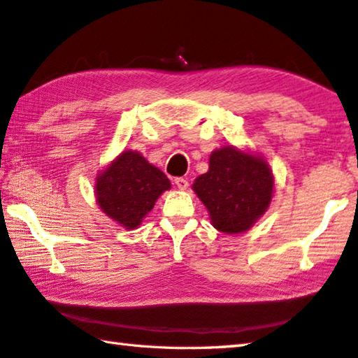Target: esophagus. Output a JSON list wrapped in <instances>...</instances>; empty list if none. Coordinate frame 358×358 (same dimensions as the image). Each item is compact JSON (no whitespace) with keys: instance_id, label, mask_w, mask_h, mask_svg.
Wrapping results in <instances>:
<instances>
[{"instance_id":"obj_1","label":"esophagus","mask_w":358,"mask_h":358,"mask_svg":"<svg viewBox=\"0 0 358 358\" xmlns=\"http://www.w3.org/2000/svg\"><path fill=\"white\" fill-rule=\"evenodd\" d=\"M174 184H176V187H178V189L185 190L187 187H189V180H187L185 178H176Z\"/></svg>"}]
</instances>
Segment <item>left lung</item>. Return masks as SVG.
Listing matches in <instances>:
<instances>
[{
	"instance_id": "left-lung-1",
	"label": "left lung",
	"mask_w": 358,
	"mask_h": 358,
	"mask_svg": "<svg viewBox=\"0 0 358 358\" xmlns=\"http://www.w3.org/2000/svg\"><path fill=\"white\" fill-rule=\"evenodd\" d=\"M193 190L218 231L239 234L250 229L268 208L273 178L261 157L227 146L212 152L209 171L196 178Z\"/></svg>"
}]
</instances>
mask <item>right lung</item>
Segmentation results:
<instances>
[{
    "label": "right lung",
    "instance_id": "1",
    "mask_svg": "<svg viewBox=\"0 0 358 358\" xmlns=\"http://www.w3.org/2000/svg\"><path fill=\"white\" fill-rule=\"evenodd\" d=\"M169 187L171 184L159 168L138 152L124 150L97 178L96 195L106 215L134 229Z\"/></svg>",
    "mask_w": 358,
    "mask_h": 358
}]
</instances>
